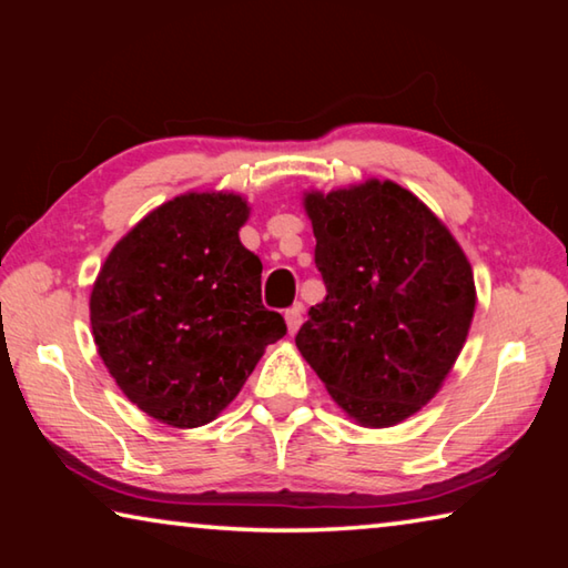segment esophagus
Here are the masks:
<instances>
[{
  "instance_id": "1",
  "label": "esophagus",
  "mask_w": 568,
  "mask_h": 568,
  "mask_svg": "<svg viewBox=\"0 0 568 568\" xmlns=\"http://www.w3.org/2000/svg\"><path fill=\"white\" fill-rule=\"evenodd\" d=\"M285 323H287V333L293 335L297 328H301V323H303V307L301 305L287 307V311H285Z\"/></svg>"
}]
</instances>
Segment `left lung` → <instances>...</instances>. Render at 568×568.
Wrapping results in <instances>:
<instances>
[{"mask_svg":"<svg viewBox=\"0 0 568 568\" xmlns=\"http://www.w3.org/2000/svg\"><path fill=\"white\" fill-rule=\"evenodd\" d=\"M325 301L297 351L363 426L413 416L456 363L476 307L474 273L446 225L396 182L311 192Z\"/></svg>","mask_w":568,"mask_h":568,"instance_id":"obj_1","label":"left lung"}]
</instances>
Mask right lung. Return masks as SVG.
Masks as SVG:
<instances>
[{"instance_id": "add662e5", "label": "right lung", "mask_w": 568, "mask_h": 568, "mask_svg": "<svg viewBox=\"0 0 568 568\" xmlns=\"http://www.w3.org/2000/svg\"><path fill=\"white\" fill-rule=\"evenodd\" d=\"M247 203L190 192L140 220L92 287L98 351L124 396L175 428L213 420L287 333L261 301L263 263L237 237Z\"/></svg>"}]
</instances>
